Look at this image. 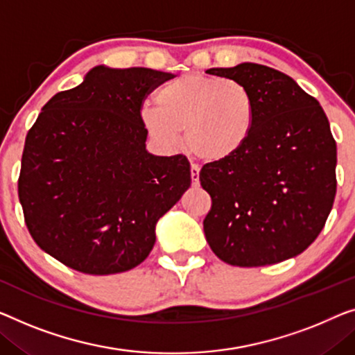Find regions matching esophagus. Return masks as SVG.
I'll use <instances>...</instances> for the list:
<instances>
[{"label": "esophagus", "mask_w": 355, "mask_h": 355, "mask_svg": "<svg viewBox=\"0 0 355 355\" xmlns=\"http://www.w3.org/2000/svg\"><path fill=\"white\" fill-rule=\"evenodd\" d=\"M191 182L194 187H198L199 184V167L194 166V164L191 166Z\"/></svg>", "instance_id": "34e87169"}]
</instances>
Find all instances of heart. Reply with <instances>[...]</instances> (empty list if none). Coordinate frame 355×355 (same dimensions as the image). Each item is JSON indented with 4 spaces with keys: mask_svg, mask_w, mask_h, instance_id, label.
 <instances>
[{
    "mask_svg": "<svg viewBox=\"0 0 355 355\" xmlns=\"http://www.w3.org/2000/svg\"><path fill=\"white\" fill-rule=\"evenodd\" d=\"M156 103L140 110L141 123L153 139L173 148L183 130L187 150L207 162L236 155L255 123V98L236 79L183 75L157 92Z\"/></svg>",
    "mask_w": 355,
    "mask_h": 355,
    "instance_id": "1",
    "label": "heart"
}]
</instances>
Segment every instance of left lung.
Wrapping results in <instances>:
<instances>
[{
    "instance_id": "1",
    "label": "left lung",
    "mask_w": 355,
    "mask_h": 355,
    "mask_svg": "<svg viewBox=\"0 0 355 355\" xmlns=\"http://www.w3.org/2000/svg\"><path fill=\"white\" fill-rule=\"evenodd\" d=\"M209 75L241 81L255 98L252 134L236 155L205 164V239L221 261L255 268L304 252L336 194V141L319 102L274 68L244 62Z\"/></svg>"
}]
</instances>
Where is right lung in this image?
Segmentation results:
<instances>
[{
  "mask_svg": "<svg viewBox=\"0 0 355 355\" xmlns=\"http://www.w3.org/2000/svg\"><path fill=\"white\" fill-rule=\"evenodd\" d=\"M171 78L97 65L55 94L26 134L19 177L26 228L65 266L94 276L139 266L156 223L191 187L183 155L148 153L140 119L146 95Z\"/></svg>",
  "mask_w": 355,
  "mask_h": 355,
  "instance_id": "add662e5",
  "label": "right lung"
}]
</instances>
